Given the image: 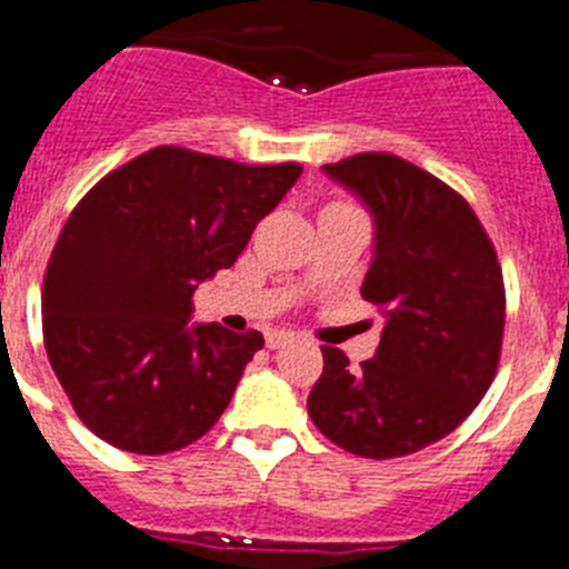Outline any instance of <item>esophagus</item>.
Wrapping results in <instances>:
<instances>
[{"label":"esophagus","instance_id":"34e87169","mask_svg":"<svg viewBox=\"0 0 569 569\" xmlns=\"http://www.w3.org/2000/svg\"><path fill=\"white\" fill-rule=\"evenodd\" d=\"M295 340V331H289V329H274V331H269V335H266V346L272 348H283L286 342H291Z\"/></svg>","mask_w":569,"mask_h":569}]
</instances>
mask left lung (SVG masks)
<instances>
[{
	"label": "left lung",
	"mask_w": 569,
	"mask_h": 569,
	"mask_svg": "<svg viewBox=\"0 0 569 569\" xmlns=\"http://www.w3.org/2000/svg\"><path fill=\"white\" fill-rule=\"evenodd\" d=\"M322 172L373 221L362 297L386 317L360 371L322 346L309 417L322 437L366 459L408 457L457 431L496 377L505 283L496 249L462 196L388 152Z\"/></svg>",
	"instance_id": "8db88e82"
}]
</instances>
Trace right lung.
Segmentation results:
<instances>
[{"label": "right lung", "mask_w": 569, "mask_h": 569, "mask_svg": "<svg viewBox=\"0 0 569 569\" xmlns=\"http://www.w3.org/2000/svg\"><path fill=\"white\" fill-rule=\"evenodd\" d=\"M300 172L156 147L81 198L44 272L42 329L96 437L156 457L201 439L227 411L263 335L189 322L192 295L238 260Z\"/></svg>", "instance_id": "obj_1"}]
</instances>
